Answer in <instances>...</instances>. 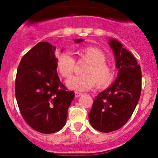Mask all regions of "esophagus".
Returning <instances> with one entry per match:
<instances>
[{
  "instance_id": "1",
  "label": "esophagus",
  "mask_w": 158,
  "mask_h": 158,
  "mask_svg": "<svg viewBox=\"0 0 158 158\" xmlns=\"http://www.w3.org/2000/svg\"><path fill=\"white\" fill-rule=\"evenodd\" d=\"M81 95H82V93H80V92L75 91V97H79Z\"/></svg>"
}]
</instances>
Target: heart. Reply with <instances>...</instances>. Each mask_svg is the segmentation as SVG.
<instances>
[{
    "instance_id": "b5f03b06",
    "label": "heart",
    "mask_w": 158,
    "mask_h": 158,
    "mask_svg": "<svg viewBox=\"0 0 158 158\" xmlns=\"http://www.w3.org/2000/svg\"><path fill=\"white\" fill-rule=\"evenodd\" d=\"M79 60L88 63L82 72V76L69 79L67 85L70 89L84 91L93 88L108 87L113 81L115 72L114 68L106 62V56L101 49L96 47L81 48L76 52ZM76 61L68 52H61L56 58V69L64 79H68L73 73Z\"/></svg>"
}]
</instances>
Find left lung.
Wrapping results in <instances>:
<instances>
[{"label": "left lung", "mask_w": 158, "mask_h": 158, "mask_svg": "<svg viewBox=\"0 0 158 158\" xmlns=\"http://www.w3.org/2000/svg\"><path fill=\"white\" fill-rule=\"evenodd\" d=\"M109 41L115 55L118 77L95 97L88 114L92 127L104 133L118 130L128 122L138 103L142 85L140 66L135 58L117 40Z\"/></svg>", "instance_id": "left-lung-1"}]
</instances>
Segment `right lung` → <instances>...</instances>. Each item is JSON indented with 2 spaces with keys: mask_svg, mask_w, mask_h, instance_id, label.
<instances>
[{
  "mask_svg": "<svg viewBox=\"0 0 158 158\" xmlns=\"http://www.w3.org/2000/svg\"><path fill=\"white\" fill-rule=\"evenodd\" d=\"M55 50L49 42L38 43L22 57L15 78L20 112L29 126L43 134L55 133L64 127L75 97L59 79Z\"/></svg>",
  "mask_w": 158,
  "mask_h": 158,
  "instance_id": "add662e5",
  "label": "right lung"
}]
</instances>
